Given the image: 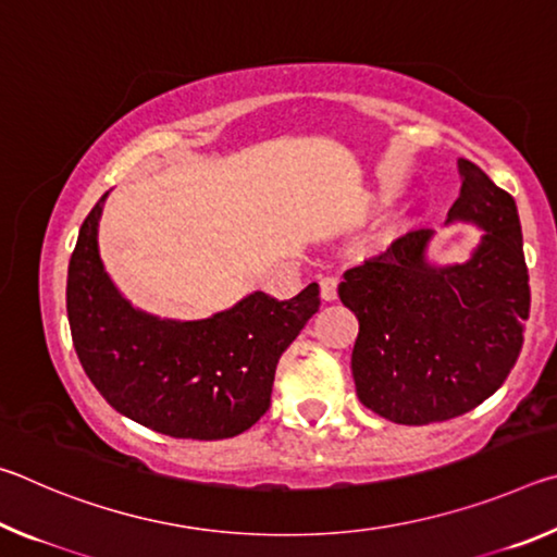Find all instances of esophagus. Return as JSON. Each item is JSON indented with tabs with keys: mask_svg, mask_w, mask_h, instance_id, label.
Segmentation results:
<instances>
[{
	"mask_svg": "<svg viewBox=\"0 0 557 557\" xmlns=\"http://www.w3.org/2000/svg\"><path fill=\"white\" fill-rule=\"evenodd\" d=\"M336 287H338L336 277H322V282H319V295H322L324 301H334L336 299Z\"/></svg>",
	"mask_w": 557,
	"mask_h": 557,
	"instance_id": "34e87169",
	"label": "esophagus"
}]
</instances>
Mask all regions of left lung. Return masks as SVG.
Returning <instances> with one entry per match:
<instances>
[{
    "label": "left lung",
    "instance_id": "1",
    "mask_svg": "<svg viewBox=\"0 0 557 557\" xmlns=\"http://www.w3.org/2000/svg\"><path fill=\"white\" fill-rule=\"evenodd\" d=\"M447 221H471L482 243L461 265H432V231H412L344 272L338 297L358 319L356 395L398 425L459 418L502 388L523 346L531 287L511 194L459 159Z\"/></svg>",
    "mask_w": 557,
    "mask_h": 557
}]
</instances>
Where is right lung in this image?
I'll use <instances>...</instances> for the list:
<instances>
[{"label":"right lung","mask_w":557,"mask_h":557,"mask_svg":"<svg viewBox=\"0 0 557 557\" xmlns=\"http://www.w3.org/2000/svg\"><path fill=\"white\" fill-rule=\"evenodd\" d=\"M106 196L83 221L69 262L65 309L83 371L112 408L162 435H240L268 412L280 356L317 314L319 285L287 301L252 292L199 322L139 312L102 268Z\"/></svg>","instance_id":"1"}]
</instances>
